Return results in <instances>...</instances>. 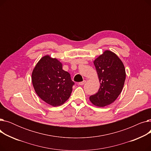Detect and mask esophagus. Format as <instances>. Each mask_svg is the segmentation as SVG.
I'll use <instances>...</instances> for the list:
<instances>
[{"instance_id":"esophagus-1","label":"esophagus","mask_w":151,"mask_h":151,"mask_svg":"<svg viewBox=\"0 0 151 151\" xmlns=\"http://www.w3.org/2000/svg\"><path fill=\"white\" fill-rule=\"evenodd\" d=\"M86 81L85 80H84L83 81H82V82H80V83H79V84H80V86H83V85H84L85 83H86Z\"/></svg>"}]
</instances>
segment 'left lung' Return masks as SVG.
<instances>
[{
    "mask_svg": "<svg viewBox=\"0 0 151 151\" xmlns=\"http://www.w3.org/2000/svg\"><path fill=\"white\" fill-rule=\"evenodd\" d=\"M100 81L99 91L90 96L92 104L99 107L111 104L121 93L126 73L124 63L113 52L106 50L94 60Z\"/></svg>",
    "mask_w": 151,
    "mask_h": 151,
    "instance_id": "obj_1",
    "label": "left lung"
}]
</instances>
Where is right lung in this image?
<instances>
[{"label":"right lung","mask_w":151,"mask_h":151,"mask_svg":"<svg viewBox=\"0 0 151 151\" xmlns=\"http://www.w3.org/2000/svg\"><path fill=\"white\" fill-rule=\"evenodd\" d=\"M32 82L38 96L52 106L62 105L69 99L74 82L62 69V63L46 55L42 58L32 73Z\"/></svg>","instance_id":"right-lung-1"}]
</instances>
